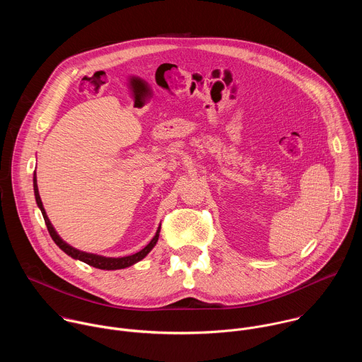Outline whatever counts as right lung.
Instances as JSON below:
<instances>
[{"label":"right lung","mask_w":362,"mask_h":362,"mask_svg":"<svg viewBox=\"0 0 362 362\" xmlns=\"http://www.w3.org/2000/svg\"><path fill=\"white\" fill-rule=\"evenodd\" d=\"M34 193H35V200H37V204L40 206L41 211H42V216H44V220H45V224H47V228L52 237V240L55 242V245L62 250L65 252L68 256H71L72 259H78L95 269H100V270H117V269H125V267H129L135 263H138L139 260H142L156 245L158 238H159V231H160V227L159 230L156 231L155 237L151 240V243L142 249L141 252L132 255V256H127V257H119V259H110V257H102V256H96V255H90V253H83V252H79L74 247H71L69 245H66L64 240L57 234V231L54 230L49 218L47 217V213L44 210V206H42V202H41V197H40V193H38V186H37V177H35V173H34Z\"/></svg>","instance_id":"1"}]
</instances>
